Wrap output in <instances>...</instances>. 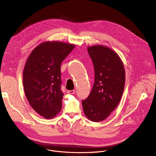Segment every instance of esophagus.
<instances>
[{
	"instance_id": "34e87169",
	"label": "esophagus",
	"mask_w": 156,
	"mask_h": 156,
	"mask_svg": "<svg viewBox=\"0 0 156 156\" xmlns=\"http://www.w3.org/2000/svg\"><path fill=\"white\" fill-rule=\"evenodd\" d=\"M67 93L73 94L75 93V90H68V91H67Z\"/></svg>"
}]
</instances>
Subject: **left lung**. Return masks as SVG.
Returning <instances> with one entry per match:
<instances>
[{
  "mask_svg": "<svg viewBox=\"0 0 156 156\" xmlns=\"http://www.w3.org/2000/svg\"><path fill=\"white\" fill-rule=\"evenodd\" d=\"M87 52L93 63L95 78L91 93L82 105L87 118L98 122L107 118L119 104L125 71L122 59L110 48L95 45L88 47Z\"/></svg>",
  "mask_w": 156,
  "mask_h": 156,
  "instance_id": "obj_1",
  "label": "left lung"
}]
</instances>
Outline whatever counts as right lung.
<instances>
[{
	"instance_id": "add662e5",
	"label": "right lung",
	"mask_w": 156,
	"mask_h": 156,
	"mask_svg": "<svg viewBox=\"0 0 156 156\" xmlns=\"http://www.w3.org/2000/svg\"><path fill=\"white\" fill-rule=\"evenodd\" d=\"M75 48V44L63 42H44L26 62L23 74L25 96L32 108L46 119L54 118L62 109L60 65Z\"/></svg>"
}]
</instances>
